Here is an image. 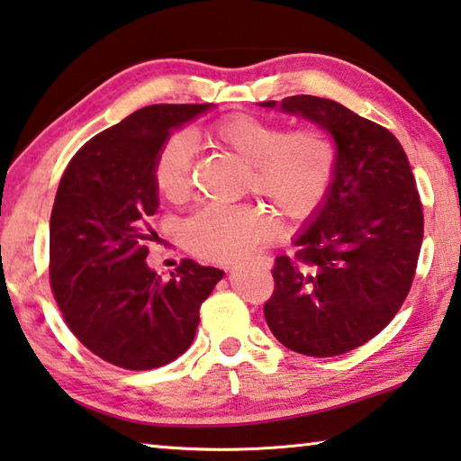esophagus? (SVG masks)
<instances>
[{"label": "esophagus", "instance_id": "esophagus-1", "mask_svg": "<svg viewBox=\"0 0 461 461\" xmlns=\"http://www.w3.org/2000/svg\"><path fill=\"white\" fill-rule=\"evenodd\" d=\"M230 270H233V267H231V268H230Z\"/></svg>", "mask_w": 461, "mask_h": 461}]
</instances>
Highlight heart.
Wrapping results in <instances>:
<instances>
[{
  "label": "heart",
  "mask_w": 461,
  "mask_h": 461,
  "mask_svg": "<svg viewBox=\"0 0 461 461\" xmlns=\"http://www.w3.org/2000/svg\"><path fill=\"white\" fill-rule=\"evenodd\" d=\"M211 137L250 164L246 188L273 204L283 221H303L322 207L339 166L334 139L320 127L287 129L279 121L231 114L215 122ZM194 148L186 133L166 139L153 159V182L170 203L185 201L193 186ZM270 219L252 204H209L182 223L180 240L203 260L230 262L265 244Z\"/></svg>",
  "instance_id": "obj_1"
}]
</instances>
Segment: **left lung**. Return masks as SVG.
Returning <instances> with one entry per match:
<instances>
[{"instance_id": "1", "label": "left lung", "mask_w": 461, "mask_h": 461, "mask_svg": "<svg viewBox=\"0 0 461 461\" xmlns=\"http://www.w3.org/2000/svg\"><path fill=\"white\" fill-rule=\"evenodd\" d=\"M281 108L326 129L339 166L324 204L295 238V257L275 260L265 318L295 353L342 355L382 332L404 303L425 230L422 203L388 129L308 94L283 98Z\"/></svg>"}]
</instances>
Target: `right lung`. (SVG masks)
Segmentation results:
<instances>
[{
  "mask_svg": "<svg viewBox=\"0 0 461 461\" xmlns=\"http://www.w3.org/2000/svg\"><path fill=\"white\" fill-rule=\"evenodd\" d=\"M211 104H151L77 149L57 188L49 276L82 345L131 371L167 365L193 345L199 312L223 270L180 260L162 281L145 265L158 211L153 159L174 127Z\"/></svg>",
  "mask_w": 461,
  "mask_h": 461,
  "instance_id": "right-lung-1",
  "label": "right lung"
}]
</instances>
